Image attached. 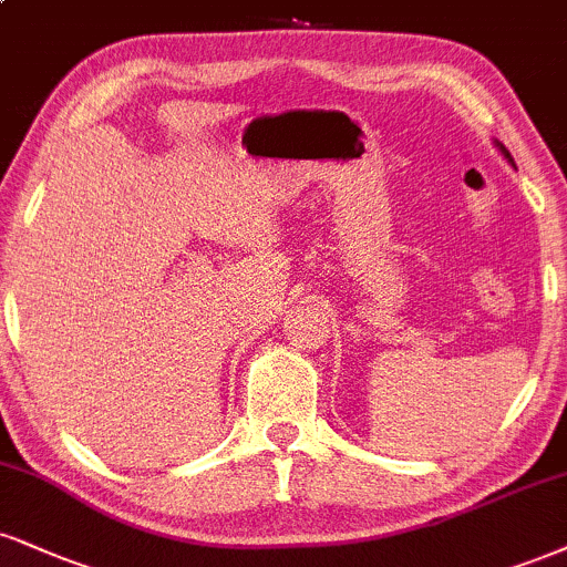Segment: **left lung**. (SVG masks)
Segmentation results:
<instances>
[{
  "label": "left lung",
  "mask_w": 567,
  "mask_h": 567,
  "mask_svg": "<svg viewBox=\"0 0 567 567\" xmlns=\"http://www.w3.org/2000/svg\"><path fill=\"white\" fill-rule=\"evenodd\" d=\"M499 150H502V153H504V158H507L509 163H513V166H515V161H513V155H509V150L507 147H504V145H499Z\"/></svg>",
  "instance_id": "left-lung-1"
}]
</instances>
